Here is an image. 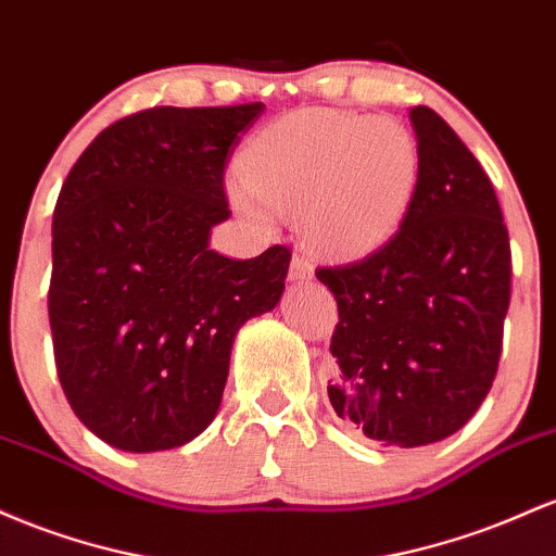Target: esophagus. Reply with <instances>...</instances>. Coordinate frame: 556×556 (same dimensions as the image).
Here are the masks:
<instances>
[{
	"label": "esophagus",
	"mask_w": 556,
	"mask_h": 556,
	"mask_svg": "<svg viewBox=\"0 0 556 556\" xmlns=\"http://www.w3.org/2000/svg\"><path fill=\"white\" fill-rule=\"evenodd\" d=\"M289 278L296 280V283H307V280L315 278V267H312V262L304 257V254H294V257H291Z\"/></svg>",
	"instance_id": "obj_1"
}]
</instances>
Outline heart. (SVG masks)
I'll use <instances>...</instances> for the list:
<instances>
[{
    "instance_id": "b5f03b06",
    "label": "heart",
    "mask_w": 556,
    "mask_h": 556,
    "mask_svg": "<svg viewBox=\"0 0 556 556\" xmlns=\"http://www.w3.org/2000/svg\"><path fill=\"white\" fill-rule=\"evenodd\" d=\"M417 173V143L402 123L302 110L254 136L228 191L262 226L299 215L317 252L354 257L396 233Z\"/></svg>"
}]
</instances>
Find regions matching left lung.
<instances>
[{"label": "left lung", "instance_id": "8db88e82", "mask_svg": "<svg viewBox=\"0 0 556 556\" xmlns=\"http://www.w3.org/2000/svg\"><path fill=\"white\" fill-rule=\"evenodd\" d=\"M417 191L389 244L320 267L339 304L336 415L383 446H426L478 413L496 378L513 254L489 176L430 108L409 110Z\"/></svg>", "mask_w": 556, "mask_h": 556}]
</instances>
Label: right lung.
<instances>
[{"label": "right lung", "instance_id": "add662e5", "mask_svg": "<svg viewBox=\"0 0 556 556\" xmlns=\"http://www.w3.org/2000/svg\"><path fill=\"white\" fill-rule=\"evenodd\" d=\"M265 110L154 108L112 123L80 154L52 220V326L73 413L123 452H162L215 420L230 349L286 289L291 252L210 249L228 220L226 162Z\"/></svg>", "mask_w": 556, "mask_h": 556}]
</instances>
